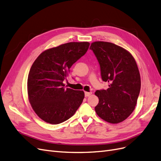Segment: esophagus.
Returning a JSON list of instances; mask_svg holds the SVG:
<instances>
[{"label": "esophagus", "instance_id": "34e87169", "mask_svg": "<svg viewBox=\"0 0 161 161\" xmlns=\"http://www.w3.org/2000/svg\"><path fill=\"white\" fill-rule=\"evenodd\" d=\"M92 95V92H85V96L86 97H89Z\"/></svg>", "mask_w": 161, "mask_h": 161}]
</instances>
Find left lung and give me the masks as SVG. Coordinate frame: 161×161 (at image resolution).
<instances>
[{
    "mask_svg": "<svg viewBox=\"0 0 161 161\" xmlns=\"http://www.w3.org/2000/svg\"><path fill=\"white\" fill-rule=\"evenodd\" d=\"M90 48L100 65L103 81L109 83L108 90L95 92L99 103L97 115L110 123H119L132 114L141 90V77L133 56L125 49L108 42H94Z\"/></svg>",
    "mask_w": 161,
    "mask_h": 161,
    "instance_id": "left-lung-1",
    "label": "left lung"
}]
</instances>
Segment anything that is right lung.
I'll return each mask as SVG.
<instances>
[{"mask_svg":"<svg viewBox=\"0 0 161 161\" xmlns=\"http://www.w3.org/2000/svg\"><path fill=\"white\" fill-rule=\"evenodd\" d=\"M90 43L68 42L42 52L28 76L30 103L43 121L56 125L68 120L79 108L84 92L65 88L69 69L87 51Z\"/></svg>","mask_w":161,"mask_h":161,"instance_id":"add662e5","label":"right lung"}]
</instances>
